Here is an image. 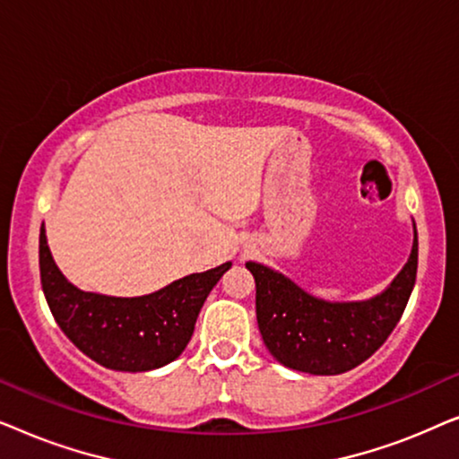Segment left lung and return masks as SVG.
Listing matches in <instances>:
<instances>
[{
    "label": "left lung",
    "mask_w": 459,
    "mask_h": 459,
    "mask_svg": "<svg viewBox=\"0 0 459 459\" xmlns=\"http://www.w3.org/2000/svg\"><path fill=\"white\" fill-rule=\"evenodd\" d=\"M410 259L380 294L366 300L313 297L284 273L247 261L256 286V322L275 361L297 372H349L378 351L403 316L418 272V230Z\"/></svg>",
    "instance_id": "left-lung-1"
}]
</instances>
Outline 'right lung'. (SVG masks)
<instances>
[{
	"label": "right lung",
	"mask_w": 459,
	"mask_h": 459,
	"mask_svg": "<svg viewBox=\"0 0 459 459\" xmlns=\"http://www.w3.org/2000/svg\"><path fill=\"white\" fill-rule=\"evenodd\" d=\"M230 267L228 261L190 273L143 297H108L71 284L49 253L46 228L39 234L41 288L56 324L81 353L117 372H150L178 359L206 297Z\"/></svg>",
	"instance_id": "1"
}]
</instances>
